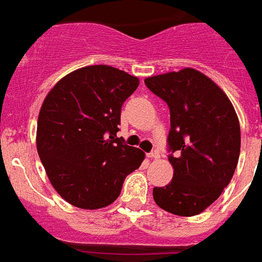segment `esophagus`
<instances>
[{"instance_id": "1", "label": "esophagus", "mask_w": 262, "mask_h": 262, "mask_svg": "<svg viewBox=\"0 0 262 262\" xmlns=\"http://www.w3.org/2000/svg\"><path fill=\"white\" fill-rule=\"evenodd\" d=\"M148 157L149 158H158L160 157V153L157 150H151L150 153H148Z\"/></svg>"}]
</instances>
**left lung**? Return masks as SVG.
<instances>
[{"label":"left lung","instance_id":"8db88e82","mask_svg":"<svg viewBox=\"0 0 262 262\" xmlns=\"http://www.w3.org/2000/svg\"><path fill=\"white\" fill-rule=\"evenodd\" d=\"M170 111L168 185L153 189L161 209L177 216L200 214L229 185L238 162L241 132L236 111L223 89L199 70L145 78Z\"/></svg>","mask_w":262,"mask_h":262}]
</instances>
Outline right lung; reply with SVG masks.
I'll return each instance as SVG.
<instances>
[{"label": "right lung", "instance_id": "obj_1", "mask_svg": "<svg viewBox=\"0 0 262 262\" xmlns=\"http://www.w3.org/2000/svg\"><path fill=\"white\" fill-rule=\"evenodd\" d=\"M137 77L107 65L77 69L53 86L37 122V151L53 188L81 209H100L120 195L142 150L117 137L121 107Z\"/></svg>", "mask_w": 262, "mask_h": 262}]
</instances>
